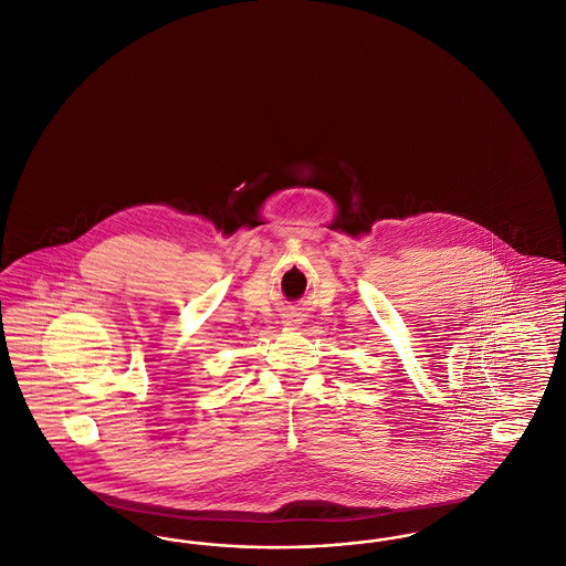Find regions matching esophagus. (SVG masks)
<instances>
[{
	"label": "esophagus",
	"mask_w": 566,
	"mask_h": 566,
	"mask_svg": "<svg viewBox=\"0 0 566 566\" xmlns=\"http://www.w3.org/2000/svg\"><path fill=\"white\" fill-rule=\"evenodd\" d=\"M286 324H289V326H294V324H298V317H296V316L289 317V322H286Z\"/></svg>",
	"instance_id": "esophagus-1"
}]
</instances>
